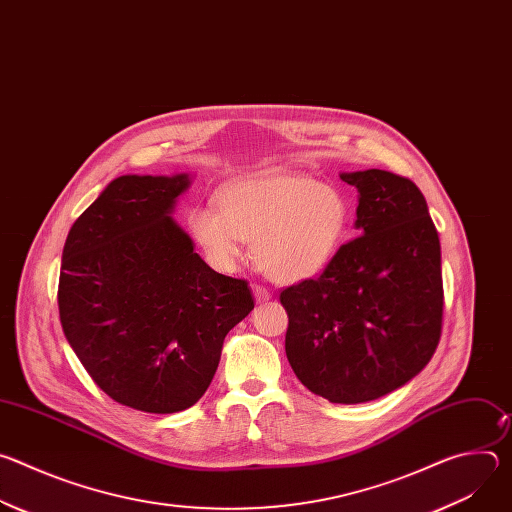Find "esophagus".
Returning <instances> with one entry per match:
<instances>
[{"label":"esophagus","mask_w":512,"mask_h":512,"mask_svg":"<svg viewBox=\"0 0 512 512\" xmlns=\"http://www.w3.org/2000/svg\"><path fill=\"white\" fill-rule=\"evenodd\" d=\"M253 291H255V298H257V302H267V300H271V291H269L267 287H263V285H255V287H253Z\"/></svg>","instance_id":"obj_1"}]
</instances>
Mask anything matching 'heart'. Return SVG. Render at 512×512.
Wrapping results in <instances>:
<instances>
[{
  "label": "heart",
  "mask_w": 512,
  "mask_h": 512,
  "mask_svg": "<svg viewBox=\"0 0 512 512\" xmlns=\"http://www.w3.org/2000/svg\"><path fill=\"white\" fill-rule=\"evenodd\" d=\"M221 208L198 204L188 229L210 263L237 267L243 241H253L257 265L273 279L294 283L318 275L338 253L350 223L346 196L306 174L245 178L221 190Z\"/></svg>",
  "instance_id": "1"
}]
</instances>
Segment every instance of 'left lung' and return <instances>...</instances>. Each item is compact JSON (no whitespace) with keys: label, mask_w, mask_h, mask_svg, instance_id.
Masks as SVG:
<instances>
[{"label":"left lung","mask_w":512,"mask_h":512,"mask_svg":"<svg viewBox=\"0 0 512 512\" xmlns=\"http://www.w3.org/2000/svg\"><path fill=\"white\" fill-rule=\"evenodd\" d=\"M358 190L356 229L314 279L285 287V354L330 403L375 401L411 381L442 336L440 237L421 190L385 170L340 174Z\"/></svg>","instance_id":"1"}]
</instances>
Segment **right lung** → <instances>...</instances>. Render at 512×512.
<instances>
[{
	"label": "right lung",
	"instance_id": "1",
	"mask_svg": "<svg viewBox=\"0 0 512 512\" xmlns=\"http://www.w3.org/2000/svg\"><path fill=\"white\" fill-rule=\"evenodd\" d=\"M188 184V174L115 178L62 251L68 344L103 393L145 413L192 407L225 336L255 308L249 283L210 269L172 221Z\"/></svg>",
	"mask_w": 512,
	"mask_h": 512
}]
</instances>
